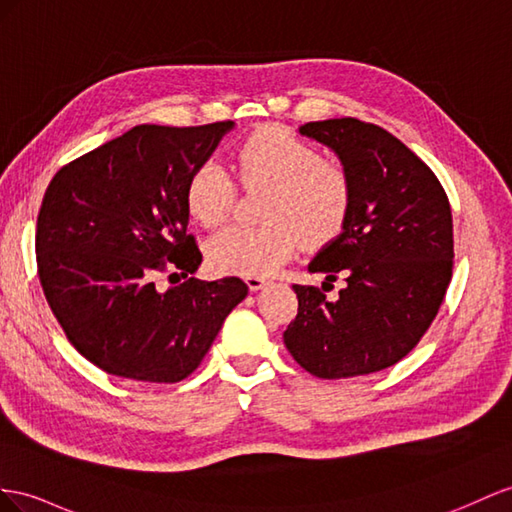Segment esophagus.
I'll list each match as a JSON object with an SVG mask.
<instances>
[{
  "label": "esophagus",
  "instance_id": "1",
  "mask_svg": "<svg viewBox=\"0 0 512 512\" xmlns=\"http://www.w3.org/2000/svg\"><path fill=\"white\" fill-rule=\"evenodd\" d=\"M244 281H246V285H248V290H251V292H257V290H264V287L268 285V281H266L264 277H246Z\"/></svg>",
  "mask_w": 512,
  "mask_h": 512
}]
</instances>
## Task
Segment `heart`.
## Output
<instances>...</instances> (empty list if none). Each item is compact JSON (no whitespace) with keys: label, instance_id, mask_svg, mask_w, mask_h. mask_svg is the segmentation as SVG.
Instances as JSON below:
<instances>
[{"label":"heart","instance_id":"heart-1","mask_svg":"<svg viewBox=\"0 0 512 512\" xmlns=\"http://www.w3.org/2000/svg\"><path fill=\"white\" fill-rule=\"evenodd\" d=\"M242 188H268L261 207L264 227H229L207 242V261L220 274L266 277L300 244L324 246L342 233L352 205V181L318 147L279 125L248 134L231 155ZM225 166L205 162L186 188L188 212L203 227H218L235 205L238 186Z\"/></svg>","mask_w":512,"mask_h":512}]
</instances>
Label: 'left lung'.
I'll list each match as a JSON object with an SVG mask.
<instances>
[{"instance_id": "1", "label": "left lung", "mask_w": 512, "mask_h": 512, "mask_svg": "<svg viewBox=\"0 0 512 512\" xmlns=\"http://www.w3.org/2000/svg\"><path fill=\"white\" fill-rule=\"evenodd\" d=\"M300 134L331 147L352 181L342 235L309 264L326 281L342 274L346 287L329 303L320 287L294 285L298 313L283 342L318 378L381 372L419 344L448 292V194L426 162L374 123L346 116L305 123Z\"/></svg>"}]
</instances>
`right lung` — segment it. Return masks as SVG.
<instances>
[{"instance_id": "add662e5", "label": "right lung", "mask_w": 512, "mask_h": 512, "mask_svg": "<svg viewBox=\"0 0 512 512\" xmlns=\"http://www.w3.org/2000/svg\"><path fill=\"white\" fill-rule=\"evenodd\" d=\"M231 125H136L49 181L36 222L38 279L64 335L99 370L179 383L244 300L238 277H190L203 255L188 233L186 188ZM177 271L186 282L156 290L160 273Z\"/></svg>"}]
</instances>
